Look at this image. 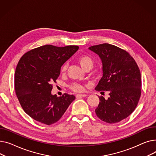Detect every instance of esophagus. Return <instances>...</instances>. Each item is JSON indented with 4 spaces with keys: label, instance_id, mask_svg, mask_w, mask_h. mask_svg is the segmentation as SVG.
<instances>
[{
    "label": "esophagus",
    "instance_id": "1",
    "mask_svg": "<svg viewBox=\"0 0 156 156\" xmlns=\"http://www.w3.org/2000/svg\"><path fill=\"white\" fill-rule=\"evenodd\" d=\"M87 96L86 94H77L76 95V98H82V97H86Z\"/></svg>",
    "mask_w": 156,
    "mask_h": 156
}]
</instances>
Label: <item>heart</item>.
Segmentation results:
<instances>
[{
  "label": "heart",
  "mask_w": 156,
  "mask_h": 156,
  "mask_svg": "<svg viewBox=\"0 0 156 156\" xmlns=\"http://www.w3.org/2000/svg\"><path fill=\"white\" fill-rule=\"evenodd\" d=\"M77 60L80 66L84 70L89 67H91V68L93 67V60L90 58V57L87 55H82L79 56L77 58ZM67 69V64L66 63L63 64L62 67H61V70H60L61 73H62V74L65 73ZM70 88L72 90L75 91V92H82V91L84 90V88L83 86L77 83L72 84L70 86Z\"/></svg>",
  "instance_id": "b5f03b06"
}]
</instances>
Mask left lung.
<instances>
[{"instance_id": "8db88e82", "label": "left lung", "mask_w": 156, "mask_h": 156, "mask_svg": "<svg viewBox=\"0 0 156 156\" xmlns=\"http://www.w3.org/2000/svg\"><path fill=\"white\" fill-rule=\"evenodd\" d=\"M99 57L103 77L95 88L108 91L105 99L99 96L95 109L97 116L108 123H115L129 116L135 109L141 94V75L135 60L126 51L108 43L89 47Z\"/></svg>"}]
</instances>
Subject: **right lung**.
Returning a JSON list of instances; mask_svg holds the SVG:
<instances>
[{
  "instance_id": "1",
  "label": "right lung",
  "mask_w": 156,
  "mask_h": 156,
  "mask_svg": "<svg viewBox=\"0 0 156 156\" xmlns=\"http://www.w3.org/2000/svg\"><path fill=\"white\" fill-rule=\"evenodd\" d=\"M79 48L75 45H44L27 52L18 62L16 94L23 110L34 120L48 125L57 122L76 99L66 93L53 95L51 84L58 79L63 63Z\"/></svg>"
}]
</instances>
